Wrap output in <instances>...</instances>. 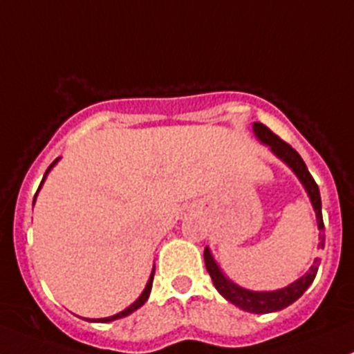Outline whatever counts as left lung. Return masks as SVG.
<instances>
[{
  "instance_id": "1",
  "label": "left lung",
  "mask_w": 354,
  "mask_h": 354,
  "mask_svg": "<svg viewBox=\"0 0 354 354\" xmlns=\"http://www.w3.org/2000/svg\"><path fill=\"white\" fill-rule=\"evenodd\" d=\"M253 131H255L257 138H259L263 145H267V147L279 157L283 162H286L288 166L291 167L292 173L298 176V180L301 181V185L305 187L306 194H308L310 197V202H312L313 205V210H315L317 224H319V246L324 248V245H326V234H324L322 200H320L319 187H317L315 180H313L312 174H310L306 164L303 162L301 156H299L291 145L286 144L284 140H281L276 133H272L266 124L253 123ZM203 260H205V267L207 270H209L210 277H212V283L217 291H219L227 301H231L233 305H236L238 308L250 313L277 312V310H283L291 305V303H295L296 299L308 289L310 284L313 283V279H315L317 276V270H319L320 266V260L315 259L313 266L310 267L299 279H296L295 283H291L289 286L283 289H276V291H250V289L238 286V284H234L233 281L227 279V277L224 276L223 270L219 269V266H217L216 260H214L209 246H207L205 252H203Z\"/></svg>"
}]
</instances>
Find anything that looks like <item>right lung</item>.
I'll use <instances>...</instances> for the list:
<instances>
[{
	"mask_svg": "<svg viewBox=\"0 0 354 354\" xmlns=\"http://www.w3.org/2000/svg\"><path fill=\"white\" fill-rule=\"evenodd\" d=\"M59 159V157H58ZM58 159L56 160H53V164L51 166L48 167V171H46V174H44V178H42V181H41V185H39V190H41V187H42V183H44V180H46V176H48V173L49 171L53 169V167H55V164L58 162ZM37 190V192H39ZM35 197H37V194L34 195V202H35ZM154 272H156V266L152 267V272H151V277H149V281H147V286H145V289L144 291H142V295L138 296L137 299H135L133 303H131L130 306H128V308H124L123 312H120V313H116V315H111V317H106V319H92V320H88V322H113V320H118V319H123V317H127V315H130V313H133L135 310H138L140 308L142 305H144L145 301H147V298H149V295H151V289H152V281H154Z\"/></svg>",
	"mask_w": 354,
	"mask_h": 354,
	"instance_id": "obj_1",
	"label": "right lung"
}]
</instances>
